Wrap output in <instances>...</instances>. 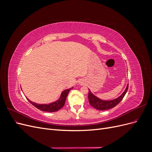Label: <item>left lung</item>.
Segmentation results:
<instances>
[{
	"label": "left lung",
	"instance_id": "8db88e82",
	"mask_svg": "<svg viewBox=\"0 0 152 152\" xmlns=\"http://www.w3.org/2000/svg\"><path fill=\"white\" fill-rule=\"evenodd\" d=\"M129 84H127L126 90L124 91L122 95L119 96L118 98L110 100V101H104L99 99L98 98L95 96L89 90L88 94V99L90 104L94 108L99 110H107L108 109H111L117 106L119 103H120L122 99L124 98V96L126 95L127 89H128Z\"/></svg>",
	"mask_w": 152,
	"mask_h": 152
}]
</instances>
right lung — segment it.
<instances>
[{"label": "right lung", "instance_id": "add662e5", "mask_svg": "<svg viewBox=\"0 0 152 152\" xmlns=\"http://www.w3.org/2000/svg\"><path fill=\"white\" fill-rule=\"evenodd\" d=\"M71 89H66L65 91H63L62 92L59 99L58 101H56V102H53L50 104H37L35 103L31 102V101H30L28 98L26 99L29 101V102L31 104H33L35 107L41 110V111L47 112H54L58 111L59 110H60L63 106L65 105L66 96Z\"/></svg>", "mask_w": 152, "mask_h": 152}]
</instances>
